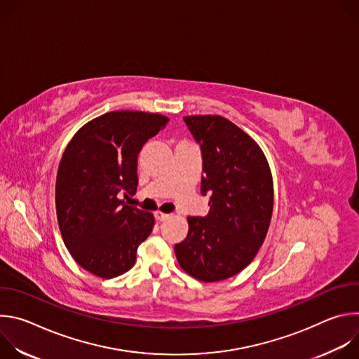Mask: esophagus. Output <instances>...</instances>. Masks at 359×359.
<instances>
[{"label":"esophagus","instance_id":"esophagus-1","mask_svg":"<svg viewBox=\"0 0 359 359\" xmlns=\"http://www.w3.org/2000/svg\"><path fill=\"white\" fill-rule=\"evenodd\" d=\"M170 217V215H168V213H163V212H155V219L156 220H159V222H163V220H168Z\"/></svg>","mask_w":359,"mask_h":359}]
</instances>
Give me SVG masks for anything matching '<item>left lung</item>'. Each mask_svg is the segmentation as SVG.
Wrapping results in <instances>:
<instances>
[{
	"label": "left lung",
	"instance_id": "8db88e82",
	"mask_svg": "<svg viewBox=\"0 0 359 359\" xmlns=\"http://www.w3.org/2000/svg\"><path fill=\"white\" fill-rule=\"evenodd\" d=\"M183 119L201 149V194L212 196L208 216L187 217V237L175 252L189 276L216 283L244 270L264 243L273 216V176L257 142L229 119Z\"/></svg>",
	"mask_w": 359,
	"mask_h": 359
}]
</instances>
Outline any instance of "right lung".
<instances>
[{
    "label": "right lung",
    "instance_id": "obj_1",
    "mask_svg": "<svg viewBox=\"0 0 359 359\" xmlns=\"http://www.w3.org/2000/svg\"><path fill=\"white\" fill-rule=\"evenodd\" d=\"M168 122L159 114L108 112L85 123L64 151L55 184L60 230L72 259L96 277L129 271L151 233L153 215L119 196L135 194L139 151Z\"/></svg>",
    "mask_w": 359,
    "mask_h": 359
}]
</instances>
